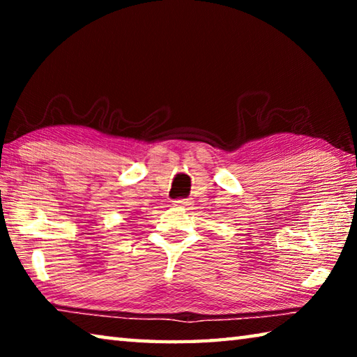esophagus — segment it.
Wrapping results in <instances>:
<instances>
[{
  "mask_svg": "<svg viewBox=\"0 0 357 357\" xmlns=\"http://www.w3.org/2000/svg\"><path fill=\"white\" fill-rule=\"evenodd\" d=\"M190 204V200L187 198H178V200H173V206L176 208H187Z\"/></svg>",
  "mask_w": 357,
  "mask_h": 357,
  "instance_id": "esophagus-1",
  "label": "esophagus"
}]
</instances>
